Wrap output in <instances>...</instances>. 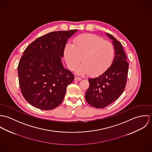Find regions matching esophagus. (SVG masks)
Returning a JSON list of instances; mask_svg holds the SVG:
<instances>
[{
    "label": "esophagus",
    "mask_w": 152,
    "mask_h": 152,
    "mask_svg": "<svg viewBox=\"0 0 152 152\" xmlns=\"http://www.w3.org/2000/svg\"><path fill=\"white\" fill-rule=\"evenodd\" d=\"M74 80H75V81H78L81 80V78L80 77H75Z\"/></svg>",
    "instance_id": "esophagus-1"
}]
</instances>
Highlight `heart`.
Instances as JSON below:
<instances>
[{
	"label": "heart",
	"mask_w": 152,
	"mask_h": 152,
	"mask_svg": "<svg viewBox=\"0 0 152 152\" xmlns=\"http://www.w3.org/2000/svg\"><path fill=\"white\" fill-rule=\"evenodd\" d=\"M113 45L95 34H83L77 36L73 44H66L64 56L68 67L74 69L82 58L83 64L75 72L78 75L88 73L91 76H98L104 73L111 66L114 58Z\"/></svg>",
	"instance_id": "b5f03b06"
}]
</instances>
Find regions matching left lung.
<instances>
[{"label":"left lung","mask_w":152,"mask_h":152,"mask_svg":"<svg viewBox=\"0 0 152 152\" xmlns=\"http://www.w3.org/2000/svg\"><path fill=\"white\" fill-rule=\"evenodd\" d=\"M106 35L113 45V63L104 73L88 80L89 87L85 95L87 102L96 108H104L119 97L126 87L128 72L129 64L122 44L112 35Z\"/></svg>","instance_id":"1"}]
</instances>
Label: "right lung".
Instances as JSON below:
<instances>
[{"label":"right lung","mask_w":152,"mask_h":152,"mask_svg":"<svg viewBox=\"0 0 152 152\" xmlns=\"http://www.w3.org/2000/svg\"><path fill=\"white\" fill-rule=\"evenodd\" d=\"M77 31L49 33L24 50L18 68L19 86L23 97L33 107L51 110L62 102L74 77L64 67L61 58L68 39Z\"/></svg>","instance_id":"add662e5"}]
</instances>
